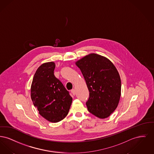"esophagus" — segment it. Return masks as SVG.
I'll use <instances>...</instances> for the list:
<instances>
[{"label": "esophagus", "instance_id": "1", "mask_svg": "<svg viewBox=\"0 0 154 154\" xmlns=\"http://www.w3.org/2000/svg\"><path fill=\"white\" fill-rule=\"evenodd\" d=\"M71 93L72 94V95H75V94H76V91H75V89H72L71 90Z\"/></svg>", "mask_w": 154, "mask_h": 154}]
</instances>
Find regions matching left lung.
I'll list each match as a JSON object with an SVG mask.
<instances>
[{"mask_svg": "<svg viewBox=\"0 0 154 154\" xmlns=\"http://www.w3.org/2000/svg\"><path fill=\"white\" fill-rule=\"evenodd\" d=\"M86 81L89 91L86 102L89 112L100 119H106L118 106L121 82L113 63L95 54L85 56L75 62Z\"/></svg>", "mask_w": 154, "mask_h": 154, "instance_id": "1", "label": "left lung"}]
</instances>
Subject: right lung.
Masks as SVG:
<instances>
[{
	"mask_svg": "<svg viewBox=\"0 0 154 154\" xmlns=\"http://www.w3.org/2000/svg\"><path fill=\"white\" fill-rule=\"evenodd\" d=\"M53 61L43 63L34 75L31 98L39 114L47 120L57 122L68 113L72 98L62 83L54 75Z\"/></svg>",
	"mask_w": 154,
	"mask_h": 154,
	"instance_id": "1",
	"label": "right lung"
}]
</instances>
